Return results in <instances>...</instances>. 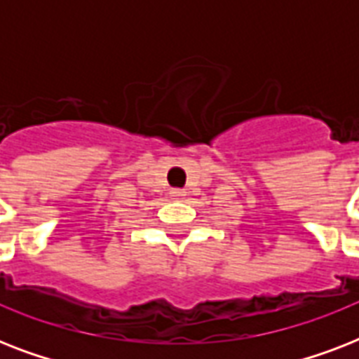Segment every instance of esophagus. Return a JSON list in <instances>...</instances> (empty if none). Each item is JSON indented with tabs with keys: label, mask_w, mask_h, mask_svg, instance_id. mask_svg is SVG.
Returning a JSON list of instances; mask_svg holds the SVG:
<instances>
[{
	"label": "esophagus",
	"mask_w": 359,
	"mask_h": 359,
	"mask_svg": "<svg viewBox=\"0 0 359 359\" xmlns=\"http://www.w3.org/2000/svg\"><path fill=\"white\" fill-rule=\"evenodd\" d=\"M186 191L184 190H171V197H175V199H180V197H184Z\"/></svg>",
	"instance_id": "34e87169"
}]
</instances>
